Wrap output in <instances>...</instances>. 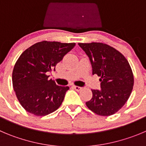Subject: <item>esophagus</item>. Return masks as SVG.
Returning <instances> with one entry per match:
<instances>
[{
  "label": "esophagus",
  "mask_w": 146,
  "mask_h": 146,
  "mask_svg": "<svg viewBox=\"0 0 146 146\" xmlns=\"http://www.w3.org/2000/svg\"><path fill=\"white\" fill-rule=\"evenodd\" d=\"M73 88H74V89L76 90V91H78H78H81V90L82 89V88H81V87L77 86H73Z\"/></svg>",
  "instance_id": "esophagus-1"
}]
</instances>
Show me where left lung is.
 <instances>
[{
    "instance_id": "8db88e82",
    "label": "left lung",
    "mask_w": 146,
    "mask_h": 146,
    "mask_svg": "<svg viewBox=\"0 0 146 146\" xmlns=\"http://www.w3.org/2000/svg\"><path fill=\"white\" fill-rule=\"evenodd\" d=\"M92 66V74L100 76L101 89L92 90L86 102L90 110L101 116L112 115L126 103L133 90L134 78L128 61L119 51L103 43H78Z\"/></svg>"
}]
</instances>
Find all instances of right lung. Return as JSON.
<instances>
[{
	"label": "right lung",
	"instance_id": "1",
	"mask_svg": "<svg viewBox=\"0 0 146 146\" xmlns=\"http://www.w3.org/2000/svg\"><path fill=\"white\" fill-rule=\"evenodd\" d=\"M76 43L37 42L20 55L14 65L12 82L21 105L28 112L45 116L58 110L68 86L56 85L47 76Z\"/></svg>",
	"mask_w": 146,
	"mask_h": 146
}]
</instances>
